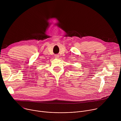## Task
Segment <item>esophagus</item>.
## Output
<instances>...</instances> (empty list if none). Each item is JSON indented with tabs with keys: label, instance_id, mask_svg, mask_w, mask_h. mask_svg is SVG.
<instances>
[{
	"label": "esophagus",
	"instance_id": "1",
	"mask_svg": "<svg viewBox=\"0 0 121 121\" xmlns=\"http://www.w3.org/2000/svg\"><path fill=\"white\" fill-rule=\"evenodd\" d=\"M59 57V56L58 55H56L55 56V57L56 58H58Z\"/></svg>",
	"mask_w": 121,
	"mask_h": 121
}]
</instances>
